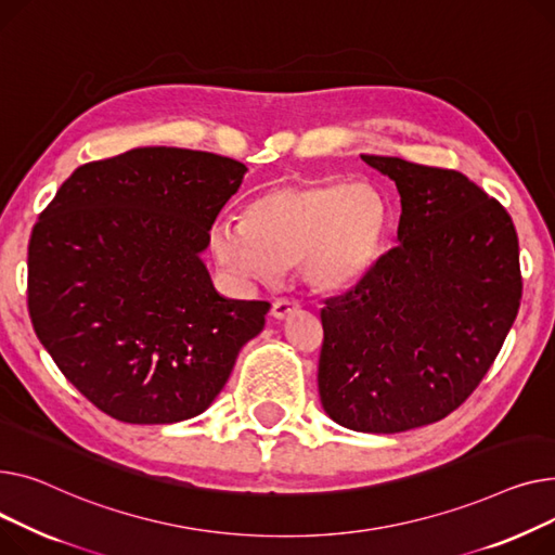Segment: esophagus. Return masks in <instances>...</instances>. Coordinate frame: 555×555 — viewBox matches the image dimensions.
<instances>
[{"instance_id": "esophagus-1", "label": "esophagus", "mask_w": 555, "mask_h": 555, "mask_svg": "<svg viewBox=\"0 0 555 555\" xmlns=\"http://www.w3.org/2000/svg\"><path fill=\"white\" fill-rule=\"evenodd\" d=\"M300 309V305L296 302V300H275L273 305H271V315L275 318V320H286L291 313H296Z\"/></svg>"}]
</instances>
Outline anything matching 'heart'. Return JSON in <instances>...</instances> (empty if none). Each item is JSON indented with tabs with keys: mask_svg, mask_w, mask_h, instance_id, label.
Listing matches in <instances>:
<instances>
[{
	"mask_svg": "<svg viewBox=\"0 0 555 555\" xmlns=\"http://www.w3.org/2000/svg\"><path fill=\"white\" fill-rule=\"evenodd\" d=\"M392 212L385 194L365 181H284L246 202L242 221L210 228V253L235 284H269L298 264L315 291L361 280L378 259Z\"/></svg>",
	"mask_w": 555,
	"mask_h": 555,
	"instance_id": "obj_1",
	"label": "heart"
}]
</instances>
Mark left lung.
Returning <instances> with one entry per match:
<instances>
[{
	"mask_svg": "<svg viewBox=\"0 0 555 555\" xmlns=\"http://www.w3.org/2000/svg\"><path fill=\"white\" fill-rule=\"evenodd\" d=\"M401 197L397 248L320 311L322 410L395 435L457 410L491 370L522 298L508 212L468 177L361 154Z\"/></svg>",
	"mask_w": 555,
	"mask_h": 555,
	"instance_id": "1",
	"label": "left lung"
}]
</instances>
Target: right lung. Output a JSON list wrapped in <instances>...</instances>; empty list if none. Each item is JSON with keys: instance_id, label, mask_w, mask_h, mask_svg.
<instances>
[{"instance_id": "add662e5", "label": "right lung", "mask_w": 555, "mask_h": 555, "mask_svg": "<svg viewBox=\"0 0 555 555\" xmlns=\"http://www.w3.org/2000/svg\"><path fill=\"white\" fill-rule=\"evenodd\" d=\"M244 163L137 147L85 163L28 244V311L60 372L98 410L141 426L197 416L271 305L215 288L202 253Z\"/></svg>"}]
</instances>
